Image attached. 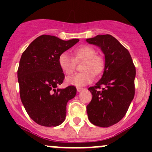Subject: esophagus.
<instances>
[{
  "instance_id": "esophagus-1",
  "label": "esophagus",
  "mask_w": 152,
  "mask_h": 152,
  "mask_svg": "<svg viewBox=\"0 0 152 152\" xmlns=\"http://www.w3.org/2000/svg\"><path fill=\"white\" fill-rule=\"evenodd\" d=\"M76 90H77V92H81V91H82V90H84V88L83 87H77V88H76Z\"/></svg>"
}]
</instances>
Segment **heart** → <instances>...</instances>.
<instances>
[{"instance_id": "obj_1", "label": "heart", "mask_w": 152, "mask_h": 152, "mask_svg": "<svg viewBox=\"0 0 152 152\" xmlns=\"http://www.w3.org/2000/svg\"><path fill=\"white\" fill-rule=\"evenodd\" d=\"M77 61L85 60L82 70L84 71L73 74L67 78V82L70 85L84 86L93 82L94 73L100 74L104 69V60L100 56L96 55V50L89 45H83L76 48L74 51ZM59 65L62 70L67 75L73 73L76 67V60L68 52L61 53L59 56Z\"/></svg>"}]
</instances>
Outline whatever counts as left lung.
Listing matches in <instances>:
<instances>
[{"label": "left lung", "mask_w": 152, "mask_h": 152, "mask_svg": "<svg viewBox=\"0 0 152 152\" xmlns=\"http://www.w3.org/2000/svg\"><path fill=\"white\" fill-rule=\"evenodd\" d=\"M86 41L100 48L105 58L102 78L88 88L93 97L87 115L94 125L109 127L123 118L134 99L135 67L128 50L112 35L99 34Z\"/></svg>", "instance_id": "8db88e82"}]
</instances>
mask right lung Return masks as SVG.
<instances>
[{
    "label": "right lung",
    "instance_id": "right-lung-1",
    "mask_svg": "<svg viewBox=\"0 0 152 152\" xmlns=\"http://www.w3.org/2000/svg\"><path fill=\"white\" fill-rule=\"evenodd\" d=\"M79 41L41 35L21 56L18 70L21 102L29 117L39 125L56 126L65 121L67 103L75 97L76 88H58L65 79L59 56Z\"/></svg>",
    "mask_w": 152,
    "mask_h": 152
}]
</instances>
